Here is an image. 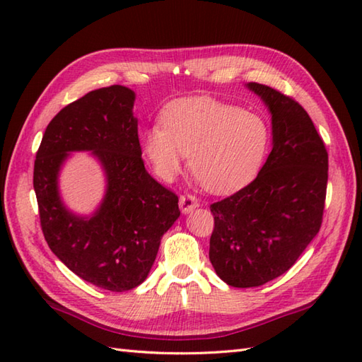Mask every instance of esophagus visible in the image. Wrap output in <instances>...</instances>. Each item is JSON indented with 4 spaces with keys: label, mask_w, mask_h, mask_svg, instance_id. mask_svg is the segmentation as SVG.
Wrapping results in <instances>:
<instances>
[{
    "label": "esophagus",
    "mask_w": 362,
    "mask_h": 362,
    "mask_svg": "<svg viewBox=\"0 0 362 362\" xmlns=\"http://www.w3.org/2000/svg\"><path fill=\"white\" fill-rule=\"evenodd\" d=\"M179 205H180V210H182V213H189V211H193V210H196L197 206H199V202H197V199H196V196H193V194H182L180 196V199H179Z\"/></svg>",
    "instance_id": "obj_1"
}]
</instances>
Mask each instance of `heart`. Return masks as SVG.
Listing matches in <instances>:
<instances>
[{
  "label": "heart",
  "mask_w": 362,
  "mask_h": 362,
  "mask_svg": "<svg viewBox=\"0 0 362 362\" xmlns=\"http://www.w3.org/2000/svg\"><path fill=\"white\" fill-rule=\"evenodd\" d=\"M271 143L261 115L197 96L168 104L161 124L144 130L141 151L161 180L173 182L189 153L191 171L206 188L232 193L258 175Z\"/></svg>",
  "instance_id": "1"
}]
</instances>
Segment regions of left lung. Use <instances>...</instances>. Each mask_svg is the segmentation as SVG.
<instances>
[{
	"instance_id": "8db88e82",
	"label": "left lung",
	"mask_w": 362,
	"mask_h": 362,
	"mask_svg": "<svg viewBox=\"0 0 362 362\" xmlns=\"http://www.w3.org/2000/svg\"><path fill=\"white\" fill-rule=\"evenodd\" d=\"M272 115V151L257 179L210 205V261L235 288L261 286L296 263L324 216L328 153L310 115L279 90L249 82Z\"/></svg>"
}]
</instances>
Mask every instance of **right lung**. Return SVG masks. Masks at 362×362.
<instances>
[{
    "label": "right lung",
    "instance_id": "1",
    "mask_svg": "<svg viewBox=\"0 0 362 362\" xmlns=\"http://www.w3.org/2000/svg\"><path fill=\"white\" fill-rule=\"evenodd\" d=\"M134 101L132 90L110 86L68 104L46 127L34 163L49 249L82 280L113 292L146 280L161 236L180 216L179 197L146 171ZM76 150H91L106 173V194L91 217L68 211L58 194V171Z\"/></svg>",
    "mask_w": 362,
    "mask_h": 362
}]
</instances>
